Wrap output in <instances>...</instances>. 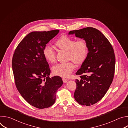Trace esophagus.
Instances as JSON below:
<instances>
[{
    "label": "esophagus",
    "instance_id": "obj_1",
    "mask_svg": "<svg viewBox=\"0 0 128 128\" xmlns=\"http://www.w3.org/2000/svg\"><path fill=\"white\" fill-rule=\"evenodd\" d=\"M62 80H63V82L64 83L67 82H68V80L67 79H66V78H62Z\"/></svg>",
    "mask_w": 128,
    "mask_h": 128
}]
</instances>
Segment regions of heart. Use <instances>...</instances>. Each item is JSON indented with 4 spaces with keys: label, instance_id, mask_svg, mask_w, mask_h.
Listing matches in <instances>:
<instances>
[{
    "label": "heart",
    "instance_id": "obj_1",
    "mask_svg": "<svg viewBox=\"0 0 128 128\" xmlns=\"http://www.w3.org/2000/svg\"><path fill=\"white\" fill-rule=\"evenodd\" d=\"M56 46L61 50L67 51L68 60H71L76 64H80L86 60L88 54V47L85 40L80 39L77 40L69 36L63 35L55 42ZM43 56L50 63L56 61V53L53 48L48 45L43 49ZM75 69L74 63L69 62L59 64L53 67V74L62 78L68 77Z\"/></svg>",
    "mask_w": 128,
    "mask_h": 128
}]
</instances>
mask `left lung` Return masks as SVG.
<instances>
[{
	"mask_svg": "<svg viewBox=\"0 0 128 128\" xmlns=\"http://www.w3.org/2000/svg\"><path fill=\"white\" fill-rule=\"evenodd\" d=\"M86 42L88 52L76 73L74 99L79 104L90 106L99 101L111 85L114 74L116 57L114 48L105 36L98 30L86 27L70 31Z\"/></svg>",
	"mask_w": 128,
	"mask_h": 128,
	"instance_id": "obj_1",
	"label": "left lung"
}]
</instances>
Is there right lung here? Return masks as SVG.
Returning a JSON list of instances; mask_svg holds the SVG:
<instances>
[{"label": "right lung", "instance_id": "right-lung-1", "mask_svg": "<svg viewBox=\"0 0 128 128\" xmlns=\"http://www.w3.org/2000/svg\"><path fill=\"white\" fill-rule=\"evenodd\" d=\"M59 30L34 31L27 34L15 50L12 68L16 86L23 98L39 109L48 108L56 101L63 84L61 77H49L50 70L43 56V49Z\"/></svg>", "mask_w": 128, "mask_h": 128}]
</instances>
